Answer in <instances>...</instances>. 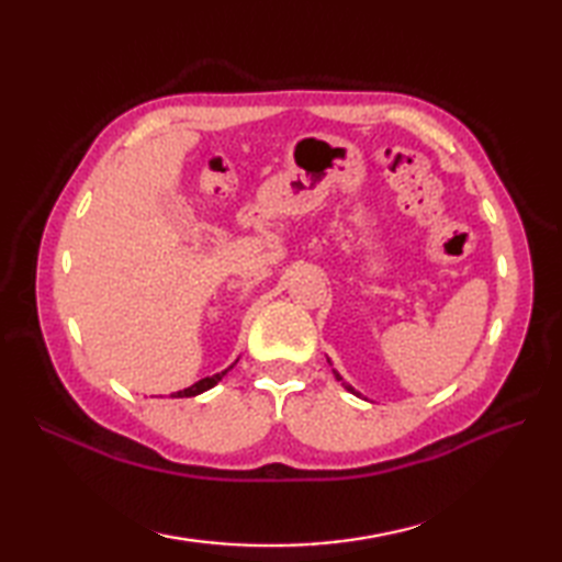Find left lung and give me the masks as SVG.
<instances>
[{"label":"left lung","mask_w":562,"mask_h":562,"mask_svg":"<svg viewBox=\"0 0 562 562\" xmlns=\"http://www.w3.org/2000/svg\"><path fill=\"white\" fill-rule=\"evenodd\" d=\"M336 379H338V381H342V376H340L338 372H336ZM342 386H345V389H348V391H352V393H355V389H352L350 384H345V381H342Z\"/></svg>","instance_id":"8db88e82"}]
</instances>
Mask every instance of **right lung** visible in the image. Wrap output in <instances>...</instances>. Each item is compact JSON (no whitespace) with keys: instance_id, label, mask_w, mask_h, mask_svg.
Instances as JSON below:
<instances>
[{"instance_id":"1","label":"right lung","mask_w":562,"mask_h":562,"mask_svg":"<svg viewBox=\"0 0 562 562\" xmlns=\"http://www.w3.org/2000/svg\"><path fill=\"white\" fill-rule=\"evenodd\" d=\"M232 369V367H229ZM229 369H224V372H220V374H212V376H205V379H200V381H195L193 386H188V389H183V391H176V393H171L173 398H190V396H198V393H202V391H207V389H212L214 384H217V381H222V376L229 372Z\"/></svg>"}]
</instances>
